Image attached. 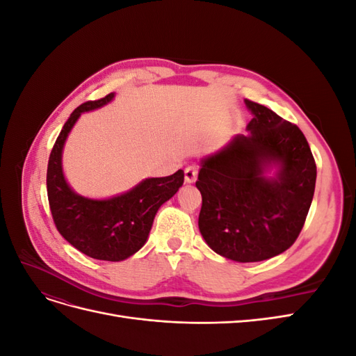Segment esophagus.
<instances>
[{
	"instance_id": "34e87169",
	"label": "esophagus",
	"mask_w": 356,
	"mask_h": 356,
	"mask_svg": "<svg viewBox=\"0 0 356 356\" xmlns=\"http://www.w3.org/2000/svg\"><path fill=\"white\" fill-rule=\"evenodd\" d=\"M197 174H199V168L195 166V165H190L186 168L184 170V179L187 184H191V182H195L196 178H197Z\"/></svg>"
}]
</instances>
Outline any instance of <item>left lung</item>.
Listing matches in <instances>:
<instances>
[{"instance_id": "left-lung-1", "label": "left lung", "mask_w": 356, "mask_h": 356, "mask_svg": "<svg viewBox=\"0 0 356 356\" xmlns=\"http://www.w3.org/2000/svg\"><path fill=\"white\" fill-rule=\"evenodd\" d=\"M248 135H236L202 159L199 230L212 251L239 263L286 251L303 229L315 193L316 165L300 129L245 99ZM272 167L273 177H267Z\"/></svg>"}]
</instances>
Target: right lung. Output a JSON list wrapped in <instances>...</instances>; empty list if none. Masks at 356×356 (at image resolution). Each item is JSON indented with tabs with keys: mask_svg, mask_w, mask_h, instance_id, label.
<instances>
[{
	"mask_svg": "<svg viewBox=\"0 0 356 356\" xmlns=\"http://www.w3.org/2000/svg\"><path fill=\"white\" fill-rule=\"evenodd\" d=\"M114 93L75 108L56 139L49 157L47 196L53 221L63 239L95 260L122 261L145 245L159 208L184 182V170L163 178H147L110 199H89L75 193L62 170V149L81 113L111 102Z\"/></svg>",
	"mask_w": 356,
	"mask_h": 356,
	"instance_id": "right-lung-1",
	"label": "right lung"
}]
</instances>
